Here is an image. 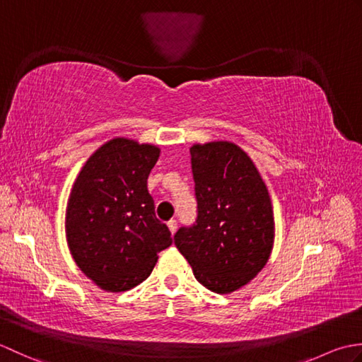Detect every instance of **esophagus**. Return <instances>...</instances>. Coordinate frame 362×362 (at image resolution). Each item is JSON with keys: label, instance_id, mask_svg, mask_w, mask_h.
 <instances>
[{"label": "esophagus", "instance_id": "1", "mask_svg": "<svg viewBox=\"0 0 362 362\" xmlns=\"http://www.w3.org/2000/svg\"><path fill=\"white\" fill-rule=\"evenodd\" d=\"M168 228H169V232H171L173 235L175 233V230H177V221L175 219H171L168 222Z\"/></svg>", "mask_w": 362, "mask_h": 362}]
</instances>
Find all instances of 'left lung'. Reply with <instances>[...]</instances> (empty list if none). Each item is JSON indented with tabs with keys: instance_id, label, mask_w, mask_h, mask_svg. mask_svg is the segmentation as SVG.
Listing matches in <instances>:
<instances>
[{
	"instance_id": "left-lung-1",
	"label": "left lung",
	"mask_w": 362,
	"mask_h": 362,
	"mask_svg": "<svg viewBox=\"0 0 362 362\" xmlns=\"http://www.w3.org/2000/svg\"><path fill=\"white\" fill-rule=\"evenodd\" d=\"M189 153L197 218L177 230L174 243L199 283L230 294L255 279L271 255V197L240 146L211 141L194 144Z\"/></svg>"
}]
</instances>
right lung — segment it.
I'll return each mask as SVG.
<instances>
[{
	"instance_id": "obj_1",
	"label": "right lung",
	"mask_w": 362,
	"mask_h": 362,
	"mask_svg": "<svg viewBox=\"0 0 362 362\" xmlns=\"http://www.w3.org/2000/svg\"><path fill=\"white\" fill-rule=\"evenodd\" d=\"M158 156L157 146L113 138L87 160L74 182L65 216L68 247L81 271L104 291L140 284L158 252L173 244L148 191Z\"/></svg>"
}]
</instances>
